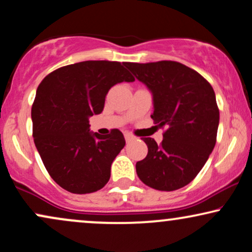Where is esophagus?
Listing matches in <instances>:
<instances>
[{
	"label": "esophagus",
	"instance_id": "esophagus-1",
	"mask_svg": "<svg viewBox=\"0 0 252 252\" xmlns=\"http://www.w3.org/2000/svg\"><path fill=\"white\" fill-rule=\"evenodd\" d=\"M124 137H126V142H130V141L134 140L135 136L130 134V132H126V134H124Z\"/></svg>",
	"mask_w": 252,
	"mask_h": 252
}]
</instances>
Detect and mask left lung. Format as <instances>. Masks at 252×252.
I'll use <instances>...</instances> for the list:
<instances>
[{
  "label": "left lung",
  "instance_id": "obj_1",
  "mask_svg": "<svg viewBox=\"0 0 252 252\" xmlns=\"http://www.w3.org/2000/svg\"><path fill=\"white\" fill-rule=\"evenodd\" d=\"M126 66L150 90L153 121L166 128L161 144L144 137L146 158L136 173L147 186L175 190L198 175L216 146L219 109L211 84L198 72L170 60Z\"/></svg>",
  "mask_w": 252,
  "mask_h": 252
}]
</instances>
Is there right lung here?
Returning <instances> with one entry per match:
<instances>
[{
    "label": "right lung",
    "mask_w": 252,
    "mask_h": 252,
    "mask_svg": "<svg viewBox=\"0 0 252 252\" xmlns=\"http://www.w3.org/2000/svg\"><path fill=\"white\" fill-rule=\"evenodd\" d=\"M126 63L89 60L43 78L32 106L34 143L51 178L63 189L86 194L103 189L111 163L126 146L118 129L90 131L89 118L103 111L109 90L135 78Z\"/></svg>",
    "instance_id": "add662e5"
}]
</instances>
